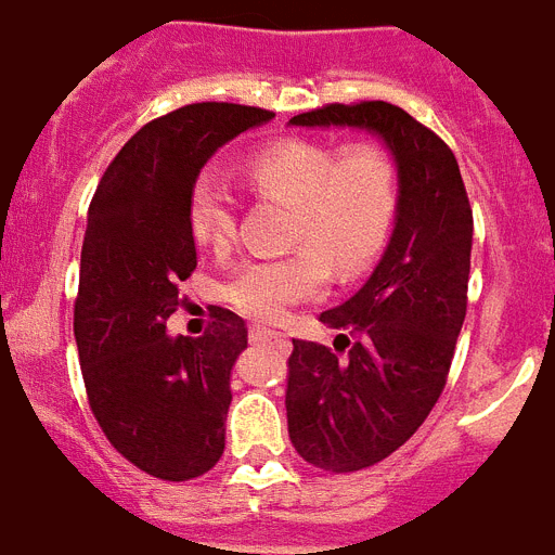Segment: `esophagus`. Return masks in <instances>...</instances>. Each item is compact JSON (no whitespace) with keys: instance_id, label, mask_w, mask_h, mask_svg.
<instances>
[{"instance_id":"1","label":"esophagus","mask_w":555,"mask_h":555,"mask_svg":"<svg viewBox=\"0 0 555 555\" xmlns=\"http://www.w3.org/2000/svg\"><path fill=\"white\" fill-rule=\"evenodd\" d=\"M250 341H285V333L270 331V327H262V324H254L250 327Z\"/></svg>"}]
</instances>
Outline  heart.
<instances>
[{
  "label": "heart",
  "instance_id": "b5f03b06",
  "mask_svg": "<svg viewBox=\"0 0 555 555\" xmlns=\"http://www.w3.org/2000/svg\"><path fill=\"white\" fill-rule=\"evenodd\" d=\"M256 193L291 202L285 256L250 259L222 287L224 301L250 319H279L291 305L322 293L331 262L339 273L364 264L387 233L396 207V165L376 142L336 145L285 137L245 159ZM188 224L210 254L236 245L238 199L224 176L202 170L188 193Z\"/></svg>",
  "mask_w": 555,
  "mask_h": 555
}]
</instances>
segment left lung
Here are the masks:
<instances>
[{
    "instance_id": "obj_1",
    "label": "left lung",
    "mask_w": 555,
    "mask_h": 555,
    "mask_svg": "<svg viewBox=\"0 0 555 555\" xmlns=\"http://www.w3.org/2000/svg\"><path fill=\"white\" fill-rule=\"evenodd\" d=\"M291 121L373 130L399 168L382 262L362 291L319 317L339 331L333 348L293 339L287 359L293 448L319 470L356 473L402 448L448 385L467 313L473 210L453 151L402 107L333 102Z\"/></svg>"
}]
</instances>
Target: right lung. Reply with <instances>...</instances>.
<instances>
[{
	"instance_id": "obj_1",
	"label": "right lung",
	"mask_w": 555,
	"mask_h": 555,
	"mask_svg": "<svg viewBox=\"0 0 555 555\" xmlns=\"http://www.w3.org/2000/svg\"><path fill=\"white\" fill-rule=\"evenodd\" d=\"M270 111L199 102L147 121L107 165L88 210L74 336L88 404L130 465L188 481L222 459L245 319L214 308L205 336H168L196 268L188 193L202 165Z\"/></svg>"
}]
</instances>
